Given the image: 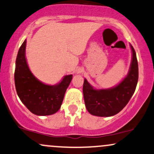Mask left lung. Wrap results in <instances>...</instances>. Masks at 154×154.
<instances>
[{
  "mask_svg": "<svg viewBox=\"0 0 154 154\" xmlns=\"http://www.w3.org/2000/svg\"><path fill=\"white\" fill-rule=\"evenodd\" d=\"M132 61L126 77L115 87L95 89L85 79L83 95L88 112L98 116H111L118 114L128 104L133 95L138 80V64L136 53L130 45Z\"/></svg>",
  "mask_w": 154,
  "mask_h": 154,
  "instance_id": "obj_1",
  "label": "left lung"
}]
</instances>
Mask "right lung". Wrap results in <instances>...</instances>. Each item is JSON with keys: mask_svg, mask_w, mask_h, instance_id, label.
Wrapping results in <instances>:
<instances>
[{"mask_svg": "<svg viewBox=\"0 0 154 154\" xmlns=\"http://www.w3.org/2000/svg\"><path fill=\"white\" fill-rule=\"evenodd\" d=\"M26 43L25 40L16 59L14 82L17 95L32 114L38 116L51 115L61 108L72 75L64 76L61 82L54 85L40 82L28 66L25 56Z\"/></svg>", "mask_w": 154, "mask_h": 154, "instance_id": "1", "label": "right lung"}]
</instances>
